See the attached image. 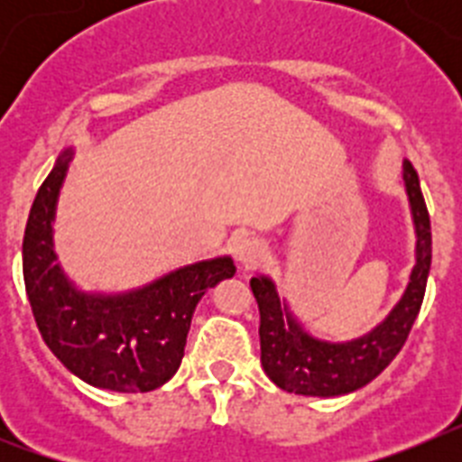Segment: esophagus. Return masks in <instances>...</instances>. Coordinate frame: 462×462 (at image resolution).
I'll return each mask as SVG.
<instances>
[{
    "mask_svg": "<svg viewBox=\"0 0 462 462\" xmlns=\"http://www.w3.org/2000/svg\"><path fill=\"white\" fill-rule=\"evenodd\" d=\"M268 247L261 238H254V236H243V238L236 240L234 245V256L240 266L245 268H254L263 256H266Z\"/></svg>",
    "mask_w": 462,
    "mask_h": 462,
    "instance_id": "1",
    "label": "esophagus"
}]
</instances>
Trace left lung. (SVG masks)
<instances>
[{"label": "left lung", "mask_w": 462, "mask_h": 462, "mask_svg": "<svg viewBox=\"0 0 462 462\" xmlns=\"http://www.w3.org/2000/svg\"><path fill=\"white\" fill-rule=\"evenodd\" d=\"M402 182L416 238L414 266L398 303L368 333L342 342L312 336L289 308L287 298H280L271 277L259 273L250 280L261 314V365L280 389L314 398L354 393L373 382L405 345L426 293L432 236L421 182L407 159L402 162Z\"/></svg>", "instance_id": "8db88e82"}]
</instances>
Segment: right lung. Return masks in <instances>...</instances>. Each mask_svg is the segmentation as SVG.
Here are the masks:
<instances>
[{
    "mask_svg": "<svg viewBox=\"0 0 462 462\" xmlns=\"http://www.w3.org/2000/svg\"><path fill=\"white\" fill-rule=\"evenodd\" d=\"M76 148H64L32 203L23 275L41 337L89 386L145 393L169 382L185 356L191 317L208 289L236 275L228 254L191 261L126 291H88L55 252V215Z\"/></svg>",
    "mask_w": 462,
    "mask_h": 462,
    "instance_id": "right-lung-1",
    "label": "right lung"
}]
</instances>
